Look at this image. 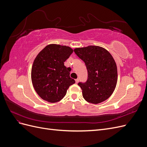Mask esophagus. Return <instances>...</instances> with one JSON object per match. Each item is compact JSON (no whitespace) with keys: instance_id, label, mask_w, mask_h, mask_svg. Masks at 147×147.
Masks as SVG:
<instances>
[{"instance_id":"obj_1","label":"esophagus","mask_w":147,"mask_h":147,"mask_svg":"<svg viewBox=\"0 0 147 147\" xmlns=\"http://www.w3.org/2000/svg\"><path fill=\"white\" fill-rule=\"evenodd\" d=\"M75 82H76V83H78L79 82V79L77 78V79L75 80Z\"/></svg>"}]
</instances>
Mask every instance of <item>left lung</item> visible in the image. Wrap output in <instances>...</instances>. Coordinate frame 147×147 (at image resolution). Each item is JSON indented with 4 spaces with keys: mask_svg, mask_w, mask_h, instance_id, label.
Segmentation results:
<instances>
[{
    "mask_svg": "<svg viewBox=\"0 0 147 147\" xmlns=\"http://www.w3.org/2000/svg\"><path fill=\"white\" fill-rule=\"evenodd\" d=\"M74 52L84 62L88 70L87 82L78 83L83 98L94 104L106 100L113 94L118 80L117 67L113 56L99 46L76 48Z\"/></svg>",
    "mask_w": 147,
    "mask_h": 147,
    "instance_id": "1",
    "label": "left lung"
}]
</instances>
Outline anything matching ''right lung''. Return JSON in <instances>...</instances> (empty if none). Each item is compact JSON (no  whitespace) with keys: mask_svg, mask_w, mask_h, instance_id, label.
Returning a JSON list of instances; mask_svg holds the SVG:
<instances>
[{"mask_svg":"<svg viewBox=\"0 0 147 147\" xmlns=\"http://www.w3.org/2000/svg\"><path fill=\"white\" fill-rule=\"evenodd\" d=\"M73 51L67 46L50 44L35 58L31 80L35 91L44 100L51 103L60 101L69 86L75 83L64 63Z\"/></svg>","mask_w":147,"mask_h":147,"instance_id":"right-lung-1","label":"right lung"}]
</instances>
